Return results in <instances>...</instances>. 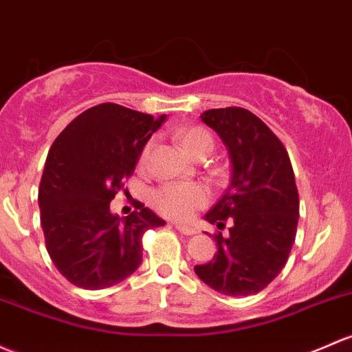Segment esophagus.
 Returning <instances> with one entry per match:
<instances>
[{"mask_svg":"<svg viewBox=\"0 0 352 352\" xmlns=\"http://www.w3.org/2000/svg\"><path fill=\"white\" fill-rule=\"evenodd\" d=\"M175 229L180 232V234H184V236H192V234H195V232H197L194 228H188V226H182V224H175Z\"/></svg>","mask_w":352,"mask_h":352,"instance_id":"obj_1","label":"esophagus"}]
</instances>
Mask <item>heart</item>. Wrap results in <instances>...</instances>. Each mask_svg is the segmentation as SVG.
Returning a JSON list of instances; mask_svg holds the SVG:
<instances>
[{"instance_id":"obj_1","label":"heart","mask_w":352,"mask_h":352,"mask_svg":"<svg viewBox=\"0 0 352 352\" xmlns=\"http://www.w3.org/2000/svg\"><path fill=\"white\" fill-rule=\"evenodd\" d=\"M184 146L195 158L202 153H210L214 138L206 128L190 126L180 131ZM153 143L148 142L140 155V162L145 164L150 157ZM150 204L162 216L175 221H188L199 209L209 204V192L197 184H164L150 194Z\"/></svg>"}]
</instances>
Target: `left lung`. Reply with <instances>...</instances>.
Instances as JSON below:
<instances>
[{
    "mask_svg": "<svg viewBox=\"0 0 352 352\" xmlns=\"http://www.w3.org/2000/svg\"><path fill=\"white\" fill-rule=\"evenodd\" d=\"M202 121L223 138L231 155V184L206 214L229 236L214 234L217 253L195 266L199 278L231 297L268 287L282 272L295 243L298 190L287 148L263 121L244 108L209 109Z\"/></svg>",
    "mask_w": 352,
    "mask_h": 352,
    "instance_id": "8db88e82",
    "label": "left lung"
}]
</instances>
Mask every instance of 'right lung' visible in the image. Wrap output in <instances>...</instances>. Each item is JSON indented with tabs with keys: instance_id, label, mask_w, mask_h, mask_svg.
Wrapping results in <instances>:
<instances>
[{
	"instance_id": "obj_1",
	"label": "right lung",
	"mask_w": 352,
	"mask_h": 352,
	"mask_svg": "<svg viewBox=\"0 0 352 352\" xmlns=\"http://www.w3.org/2000/svg\"><path fill=\"white\" fill-rule=\"evenodd\" d=\"M165 118L102 102L74 118L52 143L38 187L40 221L50 260L76 287L102 290L123 282L142 265L143 234L165 224L142 202L123 219L109 210Z\"/></svg>"
}]
</instances>
